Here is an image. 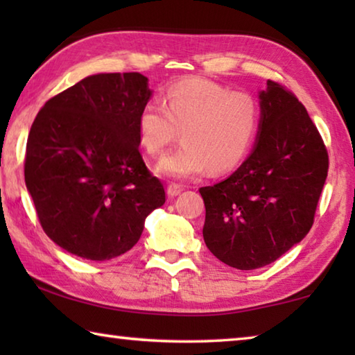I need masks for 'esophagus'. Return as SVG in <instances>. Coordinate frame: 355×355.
Instances as JSON below:
<instances>
[{
    "label": "esophagus",
    "mask_w": 355,
    "mask_h": 355,
    "mask_svg": "<svg viewBox=\"0 0 355 355\" xmlns=\"http://www.w3.org/2000/svg\"><path fill=\"white\" fill-rule=\"evenodd\" d=\"M182 191H183V186L182 184L171 183L169 186H167V196H169V197H177Z\"/></svg>",
    "instance_id": "34e87169"
}]
</instances>
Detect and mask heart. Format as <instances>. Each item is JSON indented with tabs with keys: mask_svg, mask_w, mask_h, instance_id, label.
I'll return each instance as SVG.
<instances>
[{
	"mask_svg": "<svg viewBox=\"0 0 355 355\" xmlns=\"http://www.w3.org/2000/svg\"><path fill=\"white\" fill-rule=\"evenodd\" d=\"M261 110L245 92H230L208 80L172 84L163 106L148 101L137 117V136L144 150L159 156L180 131L182 147L156 166L161 175L194 178L209 171L227 173L243 163L260 130Z\"/></svg>",
	"mask_w": 355,
	"mask_h": 355,
	"instance_id": "heart-1",
	"label": "heart"
}]
</instances>
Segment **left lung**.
<instances>
[{
  "instance_id": "obj_1",
  "label": "left lung",
  "mask_w": 355,
  "mask_h": 355,
  "mask_svg": "<svg viewBox=\"0 0 355 355\" xmlns=\"http://www.w3.org/2000/svg\"><path fill=\"white\" fill-rule=\"evenodd\" d=\"M255 147L224 182L200 188L203 239L228 266L250 271L280 258L313 225L329 155L307 110L268 80Z\"/></svg>"
}]
</instances>
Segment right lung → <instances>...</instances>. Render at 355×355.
Returning a JSON list of instances; mask_svg holds the SVG:
<instances>
[{"mask_svg": "<svg viewBox=\"0 0 355 355\" xmlns=\"http://www.w3.org/2000/svg\"><path fill=\"white\" fill-rule=\"evenodd\" d=\"M150 97L137 71L98 73L55 95L34 119L26 188L44 232L70 254L94 261L125 254L166 202L139 152L137 117Z\"/></svg>", "mask_w": 355, "mask_h": 355, "instance_id": "add662e5", "label": "right lung"}]
</instances>
